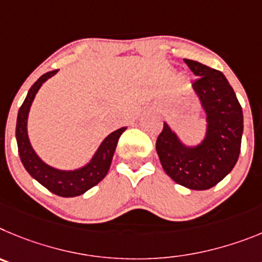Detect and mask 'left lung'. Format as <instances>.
Here are the masks:
<instances>
[{"label": "left lung", "mask_w": 262, "mask_h": 262, "mask_svg": "<svg viewBox=\"0 0 262 262\" xmlns=\"http://www.w3.org/2000/svg\"><path fill=\"white\" fill-rule=\"evenodd\" d=\"M199 78L192 89L205 115V136L188 145L164 122L157 152L167 175L193 190L210 189L232 171L240 154L243 111L236 94L219 70L194 60H184Z\"/></svg>", "instance_id": "obj_1"}]
</instances>
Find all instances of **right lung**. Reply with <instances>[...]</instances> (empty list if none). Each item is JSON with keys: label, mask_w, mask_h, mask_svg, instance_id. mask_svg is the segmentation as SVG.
Instances as JSON below:
<instances>
[{"label": "right lung", "mask_w": 262, "mask_h": 262, "mask_svg": "<svg viewBox=\"0 0 262 262\" xmlns=\"http://www.w3.org/2000/svg\"><path fill=\"white\" fill-rule=\"evenodd\" d=\"M57 72L58 70H53V72L43 74L28 90L27 96L22 107L19 108L18 117H16L15 138L22 164L35 180L39 181L43 187L60 197H77L95 187L96 184H99L105 178L111 167L115 150H116L117 141L120 136L125 132L126 126H122L108 134L96 148L95 154L91 157V159L79 168L60 169L46 163L35 151L28 138V114L40 87Z\"/></svg>", "instance_id": "1"}]
</instances>
